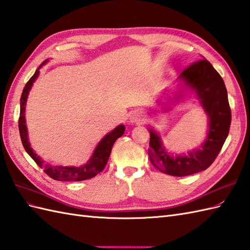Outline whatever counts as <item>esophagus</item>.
Masks as SVG:
<instances>
[{"label":"esophagus","instance_id":"obj_1","mask_svg":"<svg viewBox=\"0 0 250 250\" xmlns=\"http://www.w3.org/2000/svg\"><path fill=\"white\" fill-rule=\"evenodd\" d=\"M131 123H141L143 121V115L140 111H132L129 118Z\"/></svg>","mask_w":250,"mask_h":250}]
</instances>
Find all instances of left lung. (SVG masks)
Returning <instances> with one entry per match:
<instances>
[{"label": "left lung", "instance_id": "1", "mask_svg": "<svg viewBox=\"0 0 250 250\" xmlns=\"http://www.w3.org/2000/svg\"><path fill=\"white\" fill-rule=\"evenodd\" d=\"M196 92L207 112L208 134L201 148L186 156H170L163 146L159 135L149 128L148 157L159 171L173 176H186L207 170L217 157L228 137L231 125V109L225 82L208 60L190 64L179 77Z\"/></svg>", "mask_w": 250, "mask_h": 250}]
</instances>
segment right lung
Segmentation results:
<instances>
[{
    "instance_id": "obj_1",
    "label": "right lung",
    "mask_w": 250,
    "mask_h": 250,
    "mask_svg": "<svg viewBox=\"0 0 250 250\" xmlns=\"http://www.w3.org/2000/svg\"><path fill=\"white\" fill-rule=\"evenodd\" d=\"M47 61H45V62H43L40 67L36 69L35 74L31 77V79L29 81L26 82V84L23 88V92H22L21 99H20V116H19V132H20L22 144H23L24 149L32 157V159L34 160V162L40 166L41 168L43 169V172H45L48 176H50L51 179L55 181L79 182V181L92 179V177L97 175L99 172H102L104 168L106 167L113 144L116 141V139H119L120 137L123 136L125 131V126L119 125L116 128H114L112 131L109 132L108 135L104 136L101 140V142L97 144L95 151H94L90 160H88L84 166H82V167H62V166H52L50 164L43 163V160L40 156H37L30 146L29 138H27L24 111H25V104H26L27 95H29V92L31 90L33 83H34V81L38 77V74H40V68Z\"/></svg>"
}]
</instances>
